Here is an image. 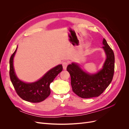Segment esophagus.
I'll return each instance as SVG.
<instances>
[{
	"label": "esophagus",
	"instance_id": "34e87169",
	"mask_svg": "<svg viewBox=\"0 0 129 129\" xmlns=\"http://www.w3.org/2000/svg\"><path fill=\"white\" fill-rule=\"evenodd\" d=\"M67 66H68V62L64 61V62H63V63H62V66H63V68L64 70L66 69V68H67Z\"/></svg>",
	"mask_w": 129,
	"mask_h": 129
}]
</instances>
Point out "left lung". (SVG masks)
Masks as SVG:
<instances>
[{
	"mask_svg": "<svg viewBox=\"0 0 129 129\" xmlns=\"http://www.w3.org/2000/svg\"><path fill=\"white\" fill-rule=\"evenodd\" d=\"M102 48L106 54L102 68L95 74H90L76 63L67 66V70L71 77L73 92L83 99L98 97L102 93L112 80L115 69V55L106 40H103Z\"/></svg>",
	"mask_w": 129,
	"mask_h": 129,
	"instance_id": "left-lung-1",
	"label": "left lung"
}]
</instances>
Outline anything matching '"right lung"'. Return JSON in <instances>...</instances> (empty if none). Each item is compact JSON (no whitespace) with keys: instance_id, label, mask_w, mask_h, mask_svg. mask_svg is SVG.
<instances>
[{"instance_id":"1","label":"right lung","mask_w":129,"mask_h":129,"mask_svg":"<svg viewBox=\"0 0 129 129\" xmlns=\"http://www.w3.org/2000/svg\"><path fill=\"white\" fill-rule=\"evenodd\" d=\"M18 46L10 59V76L13 87L19 97L32 103L44 101L50 93V84L63 69L62 64L57 65L47 72L40 79L32 83L24 82L19 80L14 72L13 58Z\"/></svg>"}]
</instances>
